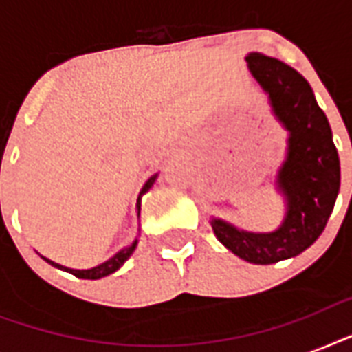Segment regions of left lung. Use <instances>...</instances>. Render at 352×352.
I'll return each instance as SVG.
<instances>
[{
  "instance_id": "8db88e82",
  "label": "left lung",
  "mask_w": 352,
  "mask_h": 352,
  "mask_svg": "<svg viewBox=\"0 0 352 352\" xmlns=\"http://www.w3.org/2000/svg\"><path fill=\"white\" fill-rule=\"evenodd\" d=\"M246 62L290 133L289 155L278 175L287 215L270 234L241 232L219 219L212 221V228L241 259L270 265L298 256L322 235L340 192V159L327 117L309 82L287 63L259 52L248 54Z\"/></svg>"
}]
</instances>
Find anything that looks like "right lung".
<instances>
[{"label": "right lung", "mask_w": 352, "mask_h": 352, "mask_svg": "<svg viewBox=\"0 0 352 352\" xmlns=\"http://www.w3.org/2000/svg\"><path fill=\"white\" fill-rule=\"evenodd\" d=\"M155 179H157V175L149 177V181L144 184V188L140 190V195H138V204H140V197H142L144 193L148 192L149 188L153 186ZM138 210H140V206H138ZM135 246H137V241L133 243L131 246H127V248H124V250H120L117 254V256H113L109 261L102 263V265H98V267L95 268H89V270H74V268H65L62 267V265H58V263L51 261V259H47V257H43L47 263H51L52 267H58L62 268V270H65V272H71L73 276H76V278H82V279H98V278H104V276H109V274H113L115 270H118V268L124 265V261H126L127 257L131 256L133 250H135Z\"/></svg>", "instance_id": "add662e5"}]
</instances>
